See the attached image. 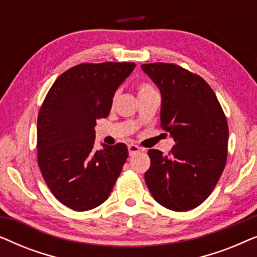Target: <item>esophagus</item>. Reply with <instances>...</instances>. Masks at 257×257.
Instances as JSON below:
<instances>
[{
    "label": "esophagus",
    "instance_id": "esophagus-1",
    "mask_svg": "<svg viewBox=\"0 0 257 257\" xmlns=\"http://www.w3.org/2000/svg\"><path fill=\"white\" fill-rule=\"evenodd\" d=\"M128 147V153L130 156H133V154L138 153L140 151V147L137 146V145H133V144H130V145L127 146Z\"/></svg>",
    "mask_w": 257,
    "mask_h": 257
}]
</instances>
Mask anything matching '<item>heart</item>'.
I'll list each match as a JSON object with an SVG mask.
<instances>
[{
	"label": "heart",
	"instance_id": "heart-1",
	"mask_svg": "<svg viewBox=\"0 0 257 257\" xmlns=\"http://www.w3.org/2000/svg\"><path fill=\"white\" fill-rule=\"evenodd\" d=\"M149 90H153V89L150 85H146V84H144V85L139 86V93L145 92V91H149Z\"/></svg>",
	"mask_w": 257,
	"mask_h": 257
}]
</instances>
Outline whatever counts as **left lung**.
I'll list each match as a JSON object with an SVG mask.
<instances>
[{"label": "left lung", "instance_id": "left-lung-1", "mask_svg": "<svg viewBox=\"0 0 257 257\" xmlns=\"http://www.w3.org/2000/svg\"><path fill=\"white\" fill-rule=\"evenodd\" d=\"M161 94V126L175 142L171 153L150 150L145 181L154 200L175 212L205 201L227 160L228 124L210 86L175 64H143Z\"/></svg>", "mask_w": 257, "mask_h": 257}]
</instances>
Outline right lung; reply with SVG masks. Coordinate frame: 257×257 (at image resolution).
Here are the masks:
<instances>
[{
	"mask_svg": "<svg viewBox=\"0 0 257 257\" xmlns=\"http://www.w3.org/2000/svg\"><path fill=\"white\" fill-rule=\"evenodd\" d=\"M135 68L114 62L73 66L52 84L38 113V166L55 198L76 212L106 201L127 159L122 143L94 150V127Z\"/></svg>",
	"mask_w": 257,
	"mask_h": 257,
	"instance_id": "obj_1",
	"label": "right lung"
}]
</instances>
